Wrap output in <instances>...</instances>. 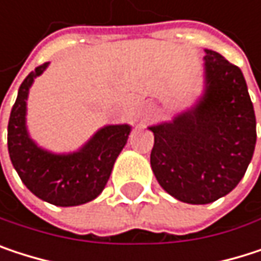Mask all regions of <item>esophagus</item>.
Listing matches in <instances>:
<instances>
[{
    "label": "esophagus",
    "mask_w": 261,
    "mask_h": 261,
    "mask_svg": "<svg viewBox=\"0 0 261 261\" xmlns=\"http://www.w3.org/2000/svg\"><path fill=\"white\" fill-rule=\"evenodd\" d=\"M155 114V108L153 106H147L146 108V118H150Z\"/></svg>",
    "instance_id": "esophagus-1"
}]
</instances>
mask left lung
Here are the masks:
<instances>
[{
  "label": "left lung",
  "mask_w": 261,
  "mask_h": 261,
  "mask_svg": "<svg viewBox=\"0 0 261 261\" xmlns=\"http://www.w3.org/2000/svg\"><path fill=\"white\" fill-rule=\"evenodd\" d=\"M203 92L172 121L149 126L150 166L175 199L203 205L228 195L243 178L255 149V114L240 68L205 50Z\"/></svg>",
  "instance_id": "left-lung-1"
}]
</instances>
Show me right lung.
Returning <instances> with one entry per match:
<instances>
[{
    "instance_id": "add662e5",
    "label": "right lung",
    "mask_w": 261,
    "mask_h": 261,
    "mask_svg": "<svg viewBox=\"0 0 261 261\" xmlns=\"http://www.w3.org/2000/svg\"><path fill=\"white\" fill-rule=\"evenodd\" d=\"M47 66L48 62L35 68L19 86L7 126L9 155L33 195L58 206H75L103 192L132 126H103L79 150L69 153H55L38 146L27 130V98L35 79Z\"/></svg>"
}]
</instances>
